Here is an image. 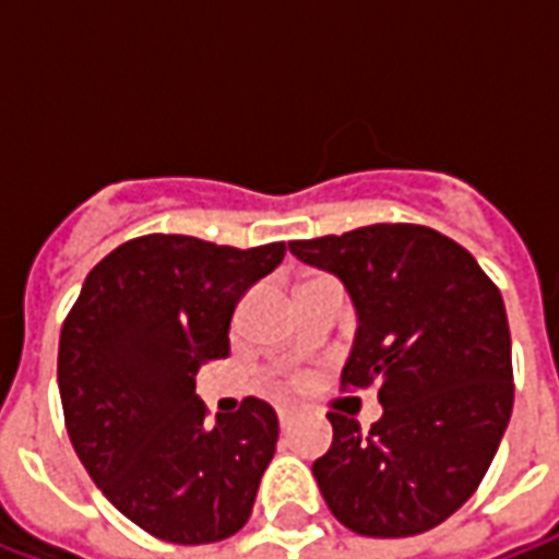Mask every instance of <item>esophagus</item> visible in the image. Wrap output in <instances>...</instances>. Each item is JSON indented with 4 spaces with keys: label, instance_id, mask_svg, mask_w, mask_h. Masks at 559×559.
<instances>
[{
    "label": "esophagus",
    "instance_id": "esophagus-1",
    "mask_svg": "<svg viewBox=\"0 0 559 559\" xmlns=\"http://www.w3.org/2000/svg\"><path fill=\"white\" fill-rule=\"evenodd\" d=\"M293 419H296V407H278L281 428H287V425H290Z\"/></svg>",
    "mask_w": 559,
    "mask_h": 559
}]
</instances>
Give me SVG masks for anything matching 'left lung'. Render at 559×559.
Returning <instances> with one entry per match:
<instances>
[{
    "label": "left lung",
    "instance_id": "1",
    "mask_svg": "<svg viewBox=\"0 0 559 559\" xmlns=\"http://www.w3.org/2000/svg\"><path fill=\"white\" fill-rule=\"evenodd\" d=\"M290 251L344 281L359 329L341 389L374 386L383 404L371 431L329 413L332 445L314 461L323 500L374 539L443 524L479 488L512 416L497 284L467 248L421 224H371Z\"/></svg>",
    "mask_w": 559,
    "mask_h": 559
}]
</instances>
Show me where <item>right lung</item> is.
I'll return each mask as SVG.
<instances>
[{
	"instance_id": "add662e5",
	"label": "right lung",
	"mask_w": 559,
	"mask_h": 559,
	"mask_svg": "<svg viewBox=\"0 0 559 559\" xmlns=\"http://www.w3.org/2000/svg\"><path fill=\"white\" fill-rule=\"evenodd\" d=\"M284 251V242L242 251L148 233L92 269L62 323L71 445L104 497L155 539L209 545L251 518L278 416L245 399L209 419L194 374L227 359L236 302Z\"/></svg>"
}]
</instances>
